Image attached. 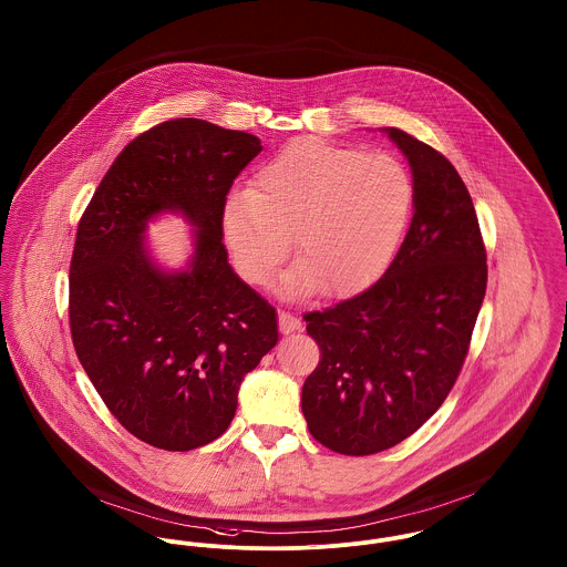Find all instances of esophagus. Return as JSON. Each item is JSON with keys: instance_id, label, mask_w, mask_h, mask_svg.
<instances>
[{"instance_id": "obj_1", "label": "esophagus", "mask_w": 567, "mask_h": 567, "mask_svg": "<svg viewBox=\"0 0 567 567\" xmlns=\"http://www.w3.org/2000/svg\"><path fill=\"white\" fill-rule=\"evenodd\" d=\"M279 331L284 336H290L295 331H301V320L288 311H279Z\"/></svg>"}]
</instances>
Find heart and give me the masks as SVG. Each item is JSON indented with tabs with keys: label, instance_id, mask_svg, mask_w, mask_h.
<instances>
[{
	"label": "heart",
	"instance_id": "obj_1",
	"mask_svg": "<svg viewBox=\"0 0 567 567\" xmlns=\"http://www.w3.org/2000/svg\"><path fill=\"white\" fill-rule=\"evenodd\" d=\"M413 195L409 169L389 154L299 140L260 165L251 190L227 197L221 231L247 284L270 281L295 234L301 258L279 277L281 295L350 297L391 262Z\"/></svg>",
	"mask_w": 567,
	"mask_h": 567
}]
</instances>
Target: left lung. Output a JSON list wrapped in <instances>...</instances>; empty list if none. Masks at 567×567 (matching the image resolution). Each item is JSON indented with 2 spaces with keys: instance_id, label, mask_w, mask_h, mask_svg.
Here are the masks:
<instances>
[{
  "instance_id": "obj_1",
  "label": "left lung",
  "mask_w": 567,
  "mask_h": 567,
  "mask_svg": "<svg viewBox=\"0 0 567 567\" xmlns=\"http://www.w3.org/2000/svg\"><path fill=\"white\" fill-rule=\"evenodd\" d=\"M413 172V221L365 292L305 313L320 363L302 384L311 436L343 455L384 452L416 432L452 391L486 295V247L452 163L382 128Z\"/></svg>"
}]
</instances>
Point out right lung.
Returning a JSON list of instances; mask_svg holds the SVG:
<instances>
[{"label":"right lung","mask_w":567,"mask_h":567,"mask_svg":"<svg viewBox=\"0 0 567 567\" xmlns=\"http://www.w3.org/2000/svg\"><path fill=\"white\" fill-rule=\"evenodd\" d=\"M260 152L256 135L206 120L156 124L117 154L76 227V357L112 415L156 450L219 439L243 378L279 340L275 309L231 270L221 231L227 190ZM165 212L194 226L181 271L156 266L145 243Z\"/></svg>","instance_id":"right-lung-1"}]
</instances>
